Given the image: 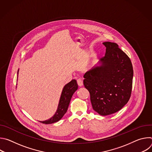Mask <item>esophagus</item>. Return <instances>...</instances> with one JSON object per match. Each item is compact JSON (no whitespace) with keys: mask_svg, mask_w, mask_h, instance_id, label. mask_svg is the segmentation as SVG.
Instances as JSON below:
<instances>
[{"mask_svg":"<svg viewBox=\"0 0 152 152\" xmlns=\"http://www.w3.org/2000/svg\"><path fill=\"white\" fill-rule=\"evenodd\" d=\"M77 82L79 86H82L83 85V79L82 78H79L77 80Z\"/></svg>","mask_w":152,"mask_h":152,"instance_id":"esophagus-1","label":"esophagus"}]
</instances>
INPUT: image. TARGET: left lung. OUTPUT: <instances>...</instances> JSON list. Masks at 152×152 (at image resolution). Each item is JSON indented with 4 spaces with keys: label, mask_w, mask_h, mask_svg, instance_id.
Here are the masks:
<instances>
[{
    "label": "left lung",
    "mask_w": 152,
    "mask_h": 152,
    "mask_svg": "<svg viewBox=\"0 0 152 152\" xmlns=\"http://www.w3.org/2000/svg\"><path fill=\"white\" fill-rule=\"evenodd\" d=\"M105 55L100 66L86 72L83 85L90 94L93 109L101 115L120 111L131 96L134 71L129 56L117 44L104 42Z\"/></svg>",
    "instance_id": "8db88e82"
}]
</instances>
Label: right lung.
<instances>
[{"label":"right lung","mask_w":152,"mask_h":152,"mask_svg":"<svg viewBox=\"0 0 152 152\" xmlns=\"http://www.w3.org/2000/svg\"><path fill=\"white\" fill-rule=\"evenodd\" d=\"M17 75H18V72H17ZM77 88L78 85L75 79H73L65 85L61 93L57 110L54 115L49 120L40 122L43 124H52L61 120L64 115L66 113L72 97L77 90Z\"/></svg>","instance_id":"1"}]
</instances>
